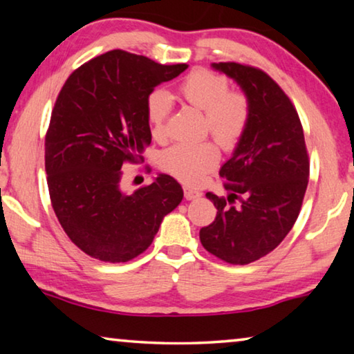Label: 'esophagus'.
Wrapping results in <instances>:
<instances>
[{"label":"esophagus","mask_w":354,"mask_h":354,"mask_svg":"<svg viewBox=\"0 0 354 354\" xmlns=\"http://www.w3.org/2000/svg\"><path fill=\"white\" fill-rule=\"evenodd\" d=\"M184 196H185V200H195V198H200L201 192L192 189V187H187V185H185V187H184Z\"/></svg>","instance_id":"obj_1"}]
</instances>
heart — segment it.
<instances>
[{"mask_svg": "<svg viewBox=\"0 0 354 354\" xmlns=\"http://www.w3.org/2000/svg\"><path fill=\"white\" fill-rule=\"evenodd\" d=\"M185 103L205 112V131L211 133L218 145L234 149L247 133L251 117L247 95L230 91L225 76L207 70H195L179 86ZM147 122L156 139L167 134V120L171 112V97L162 88H156L147 97ZM220 160L218 148L211 140L183 142L162 153L160 164L187 184H196L206 173L214 170Z\"/></svg>", "mask_w": 354, "mask_h": 354, "instance_id": "1", "label": "heart"}]
</instances>
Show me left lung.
<instances>
[{"mask_svg": "<svg viewBox=\"0 0 354 354\" xmlns=\"http://www.w3.org/2000/svg\"><path fill=\"white\" fill-rule=\"evenodd\" d=\"M212 67L241 86L251 117L247 133L220 169L227 200L206 194L217 217L201 227L200 241L218 259L245 266L270 253L289 234L306 194L309 158L297 109L266 71L236 62Z\"/></svg>", "mask_w": 354, "mask_h": 354, "instance_id": "1", "label": "left lung"}]
</instances>
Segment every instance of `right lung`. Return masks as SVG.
I'll list each match as a JSON object with an SVG mask.
<instances>
[{"label":"right lung","mask_w":354,"mask_h":354,"mask_svg":"<svg viewBox=\"0 0 354 354\" xmlns=\"http://www.w3.org/2000/svg\"><path fill=\"white\" fill-rule=\"evenodd\" d=\"M187 67L112 50L76 68L57 95L45 137L48 190L70 241L95 259L142 254L183 200L169 175L127 194L122 167L140 162L151 143L147 97Z\"/></svg>","instance_id":"1"}]
</instances>
